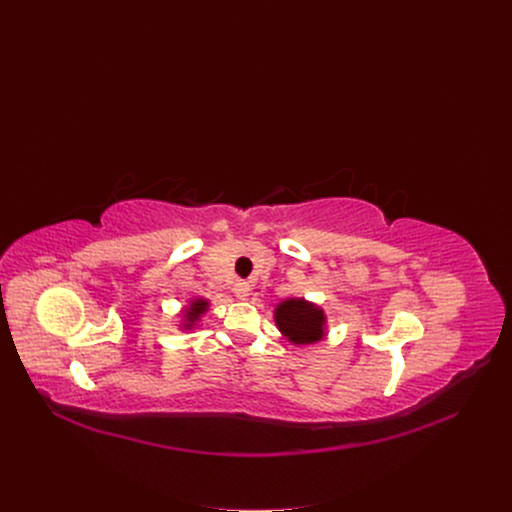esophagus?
Returning a JSON list of instances; mask_svg holds the SVG:
<instances>
[{
  "mask_svg": "<svg viewBox=\"0 0 512 512\" xmlns=\"http://www.w3.org/2000/svg\"><path fill=\"white\" fill-rule=\"evenodd\" d=\"M233 291H235V296H237V300L245 302V300L249 298V294H251V285H249L247 281H237V283L233 285Z\"/></svg>",
  "mask_w": 512,
  "mask_h": 512,
  "instance_id": "obj_1",
  "label": "esophagus"
}]
</instances>
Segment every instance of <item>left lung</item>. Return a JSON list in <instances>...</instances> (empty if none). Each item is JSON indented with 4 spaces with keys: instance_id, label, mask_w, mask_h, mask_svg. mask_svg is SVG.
Listing matches in <instances>:
<instances>
[{
    "instance_id": "1",
    "label": "left lung",
    "mask_w": 512,
    "mask_h": 512,
    "mask_svg": "<svg viewBox=\"0 0 512 512\" xmlns=\"http://www.w3.org/2000/svg\"><path fill=\"white\" fill-rule=\"evenodd\" d=\"M273 320L281 336L294 346L318 344L326 338V312L306 298H285L273 310Z\"/></svg>"
}]
</instances>
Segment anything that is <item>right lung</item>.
<instances>
[{"label":"right lung","instance_id":"right-lung-1","mask_svg":"<svg viewBox=\"0 0 512 512\" xmlns=\"http://www.w3.org/2000/svg\"><path fill=\"white\" fill-rule=\"evenodd\" d=\"M208 308H210V300H206V298H192V300H188V304L182 308V312H180V324H178V328L182 330V332H190V330H194L196 326H198V322H200V318L208 312Z\"/></svg>","mask_w":512,"mask_h":512}]
</instances>
